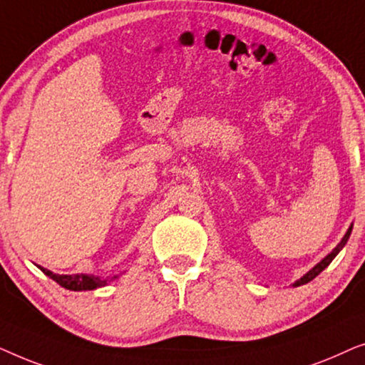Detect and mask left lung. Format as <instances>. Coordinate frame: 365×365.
I'll return each mask as SVG.
<instances>
[{
    "label": "left lung",
    "instance_id": "obj_1",
    "mask_svg": "<svg viewBox=\"0 0 365 365\" xmlns=\"http://www.w3.org/2000/svg\"><path fill=\"white\" fill-rule=\"evenodd\" d=\"M351 232H352V224H351V226H349V229H347V232H346V234H344V237L341 239V242H339V244H337V246H336V247H334V249H332V251H331V252H329V254H327V256L322 259V261H321V262H317V264H316V266H314V267L311 269V271H309V272H306V274H304V276H302L301 279H299V281H296V282H294V284H292V287H299V286H302V284H307L309 281H312V279H314V277H317V276H319V274H321V272L324 271V269H326V267L329 266V264H331V262L334 261V257H336V256H337V254L342 251V247H344V246H346V244H347V241H349V237H351Z\"/></svg>",
    "mask_w": 365,
    "mask_h": 365
}]
</instances>
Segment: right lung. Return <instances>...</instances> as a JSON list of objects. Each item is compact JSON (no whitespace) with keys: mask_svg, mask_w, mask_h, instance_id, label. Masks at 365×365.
Listing matches in <instances>:
<instances>
[{"mask_svg":"<svg viewBox=\"0 0 365 365\" xmlns=\"http://www.w3.org/2000/svg\"><path fill=\"white\" fill-rule=\"evenodd\" d=\"M38 269H41L48 277H51L53 281H56L59 284V286L69 289V291H93V289L104 287L108 282H111L113 279L119 277L113 276L103 279L101 276H94V274H53L51 271H48L46 267L38 266Z\"/></svg>","mask_w":365,"mask_h":365,"instance_id":"add662e5","label":"right lung"}]
</instances>
